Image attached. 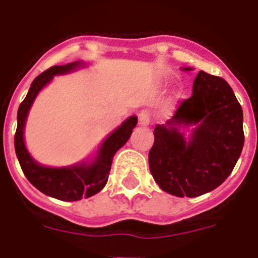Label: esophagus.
<instances>
[{
  "mask_svg": "<svg viewBox=\"0 0 258 258\" xmlns=\"http://www.w3.org/2000/svg\"><path fill=\"white\" fill-rule=\"evenodd\" d=\"M150 120H151V113H150L147 109H143V111L139 112V115H138V121H139V124L147 125L150 123Z\"/></svg>",
  "mask_w": 258,
  "mask_h": 258,
  "instance_id": "1",
  "label": "esophagus"
}]
</instances>
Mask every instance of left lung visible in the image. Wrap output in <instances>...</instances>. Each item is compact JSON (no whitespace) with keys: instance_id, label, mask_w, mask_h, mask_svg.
Returning a JSON list of instances; mask_svg holds the SVG:
<instances>
[{"instance_id":"1","label":"left lung","mask_w":258,"mask_h":258,"mask_svg":"<svg viewBox=\"0 0 258 258\" xmlns=\"http://www.w3.org/2000/svg\"><path fill=\"white\" fill-rule=\"evenodd\" d=\"M190 71V68H183ZM242 108L222 78L200 71L192 95L166 124L154 128L150 171L163 191L198 197L218 187L233 171L244 147ZM194 124L185 141L180 125Z\"/></svg>"}]
</instances>
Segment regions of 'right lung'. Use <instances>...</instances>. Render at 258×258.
<instances>
[{"instance_id":"right-lung-1","label":"right lung","mask_w":258,"mask_h":258,"mask_svg":"<svg viewBox=\"0 0 258 258\" xmlns=\"http://www.w3.org/2000/svg\"><path fill=\"white\" fill-rule=\"evenodd\" d=\"M80 62L67 66H54L34 79L28 95L18 107L17 130L14 135V149L20 166L30 183L46 196L60 201H79L95 196L104 187L112 165L113 155L128 141L133 128L137 125L138 117L131 116L113 131L101 145L96 159L91 163H82L71 167H45L33 161L24 143V125L30 107L37 93L53 79L54 75H62L78 68Z\"/></svg>"}]
</instances>
